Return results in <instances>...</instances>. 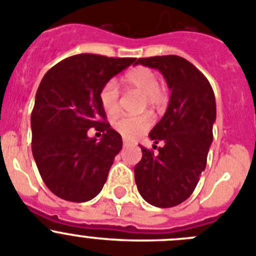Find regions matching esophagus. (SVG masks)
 Returning <instances> with one entry per match:
<instances>
[{
	"instance_id": "34e87169",
	"label": "esophagus",
	"mask_w": 256,
	"mask_h": 256,
	"mask_svg": "<svg viewBox=\"0 0 256 256\" xmlns=\"http://www.w3.org/2000/svg\"><path fill=\"white\" fill-rule=\"evenodd\" d=\"M122 144H124V146H130V145H132L130 142H128V139H124L122 140Z\"/></svg>"
}]
</instances>
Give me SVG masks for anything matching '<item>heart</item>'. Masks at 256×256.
<instances>
[{
	"mask_svg": "<svg viewBox=\"0 0 256 256\" xmlns=\"http://www.w3.org/2000/svg\"><path fill=\"white\" fill-rule=\"evenodd\" d=\"M122 82L125 86L142 93L144 104L149 107L160 108L167 100V92L164 86L158 84L156 74L146 66H136L124 75ZM120 90L114 80H108L100 90V102L108 114H114L118 111ZM152 125V117L148 114H124L114 121V128L117 132L128 139H135L148 130Z\"/></svg>",
	"mask_w": 256,
	"mask_h": 256,
	"instance_id": "1",
	"label": "heart"
}]
</instances>
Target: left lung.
Returning a JSON list of instances; mask_svg holds the SVG:
<instances>
[{
	"mask_svg": "<svg viewBox=\"0 0 256 256\" xmlns=\"http://www.w3.org/2000/svg\"><path fill=\"white\" fill-rule=\"evenodd\" d=\"M136 64L160 70L171 98L164 116L149 134L156 144L164 145L158 154L140 146L142 156L134 168L135 182L145 202L171 208L192 194L206 170L217 116L214 92L208 79L182 57H146Z\"/></svg>",
	"mask_w": 256,
	"mask_h": 256,
	"instance_id": "left-lung-1",
	"label": "left lung"
}]
</instances>
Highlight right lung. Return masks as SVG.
Masks as SVG:
<instances>
[{"instance_id":"add662e5","label":"right lung","mask_w":256,"mask_h":256,"mask_svg":"<svg viewBox=\"0 0 256 256\" xmlns=\"http://www.w3.org/2000/svg\"><path fill=\"white\" fill-rule=\"evenodd\" d=\"M136 58L82 54L50 68L32 112V152L40 177L54 195L82 202L100 194L122 138L106 121L102 85ZM92 127L104 132L89 138Z\"/></svg>"}]
</instances>
